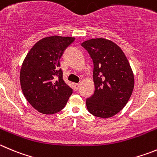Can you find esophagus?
I'll return each mask as SVG.
<instances>
[{"mask_svg":"<svg viewBox=\"0 0 157 157\" xmlns=\"http://www.w3.org/2000/svg\"><path fill=\"white\" fill-rule=\"evenodd\" d=\"M80 87V83H74V90H77Z\"/></svg>","mask_w":157,"mask_h":157,"instance_id":"esophagus-1","label":"esophagus"}]
</instances>
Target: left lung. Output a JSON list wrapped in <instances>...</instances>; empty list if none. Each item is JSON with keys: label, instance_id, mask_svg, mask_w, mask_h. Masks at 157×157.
I'll return each mask as SVG.
<instances>
[{"label": "left lung", "instance_id": "8db88e82", "mask_svg": "<svg viewBox=\"0 0 157 157\" xmlns=\"http://www.w3.org/2000/svg\"><path fill=\"white\" fill-rule=\"evenodd\" d=\"M94 63V94L86 100L88 112L99 118L116 115L125 106L134 88V74L117 44L98 38L81 43Z\"/></svg>", "mask_w": 157, "mask_h": 157}]
</instances>
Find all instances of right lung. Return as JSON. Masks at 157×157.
<instances>
[{"mask_svg":"<svg viewBox=\"0 0 157 157\" xmlns=\"http://www.w3.org/2000/svg\"><path fill=\"white\" fill-rule=\"evenodd\" d=\"M74 37L52 36L36 42L28 52L20 70V83L26 100L38 112H60L73 93L63 79L59 59Z\"/></svg>","mask_w":157,"mask_h":157,"instance_id":"right-lung-1","label":"right lung"}]
</instances>
